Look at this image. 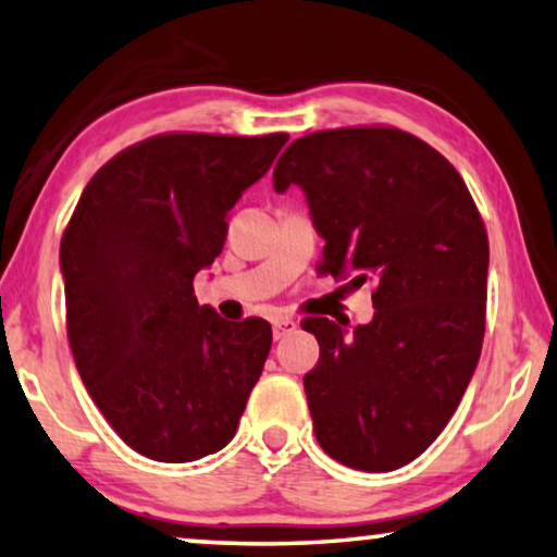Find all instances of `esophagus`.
I'll return each mask as SVG.
<instances>
[{
    "label": "esophagus",
    "instance_id": "34e87169",
    "mask_svg": "<svg viewBox=\"0 0 557 557\" xmlns=\"http://www.w3.org/2000/svg\"><path fill=\"white\" fill-rule=\"evenodd\" d=\"M292 332H296V321L294 319H276L273 321V338H284V336H288Z\"/></svg>",
    "mask_w": 557,
    "mask_h": 557
}]
</instances>
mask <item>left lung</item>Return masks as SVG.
<instances>
[{
	"label": "left lung",
	"mask_w": 557,
	"mask_h": 557,
	"mask_svg": "<svg viewBox=\"0 0 557 557\" xmlns=\"http://www.w3.org/2000/svg\"><path fill=\"white\" fill-rule=\"evenodd\" d=\"M298 185L324 269L372 281L374 319H306L319 364L304 376L329 457L364 472L412 462L445 430L485 336L487 233L459 173L397 127H338L288 145L273 188Z\"/></svg>",
	"instance_id": "8db88e82"
}]
</instances>
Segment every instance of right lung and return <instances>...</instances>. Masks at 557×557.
Wrapping results in <instances>:
<instances>
[{
  "label": "right lung",
  "mask_w": 557,
  "mask_h": 557,
  "mask_svg": "<svg viewBox=\"0 0 557 557\" xmlns=\"http://www.w3.org/2000/svg\"><path fill=\"white\" fill-rule=\"evenodd\" d=\"M288 135H158L87 183L60 246L77 372L125 445L158 462L223 449L271 349L263 319L225 321L193 296L225 215Z\"/></svg>",
  "instance_id": "right-lung-1"
}]
</instances>
